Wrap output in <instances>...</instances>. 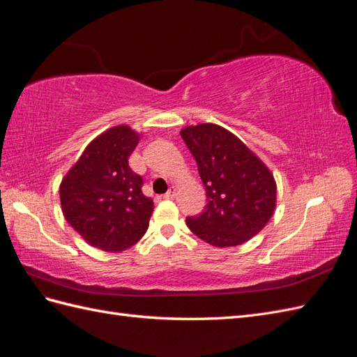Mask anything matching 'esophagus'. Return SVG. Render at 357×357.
Returning a JSON list of instances; mask_svg holds the SVG:
<instances>
[{
    "label": "esophagus",
    "instance_id": "esophagus-1",
    "mask_svg": "<svg viewBox=\"0 0 357 357\" xmlns=\"http://www.w3.org/2000/svg\"><path fill=\"white\" fill-rule=\"evenodd\" d=\"M175 196H176V188L175 187H170L169 192L164 195V199H173Z\"/></svg>",
    "mask_w": 357,
    "mask_h": 357
}]
</instances>
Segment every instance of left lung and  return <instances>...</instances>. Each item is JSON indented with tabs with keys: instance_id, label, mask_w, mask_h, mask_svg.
Masks as SVG:
<instances>
[{
	"instance_id": "obj_1",
	"label": "left lung",
	"mask_w": 357,
	"mask_h": 357,
	"mask_svg": "<svg viewBox=\"0 0 357 357\" xmlns=\"http://www.w3.org/2000/svg\"><path fill=\"white\" fill-rule=\"evenodd\" d=\"M195 156L208 202L187 227L218 248L237 246L259 234L272 218L277 185L271 170L229 130L202 123L181 130Z\"/></svg>"
}]
</instances>
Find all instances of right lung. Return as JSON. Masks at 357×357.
Returning a JSON list of instances; mask_svg holds the SVG:
<instances>
[{
	"instance_id": "obj_1",
	"label": "right lung",
	"mask_w": 357,
	"mask_h": 357,
	"mask_svg": "<svg viewBox=\"0 0 357 357\" xmlns=\"http://www.w3.org/2000/svg\"><path fill=\"white\" fill-rule=\"evenodd\" d=\"M139 135L115 126L91 141L61 182L66 222L91 246L120 252L144 236L153 201L141 192L143 178L129 167Z\"/></svg>"
}]
</instances>
